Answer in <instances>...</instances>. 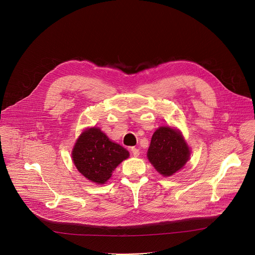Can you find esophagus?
<instances>
[{
  "mask_svg": "<svg viewBox=\"0 0 255 255\" xmlns=\"http://www.w3.org/2000/svg\"><path fill=\"white\" fill-rule=\"evenodd\" d=\"M131 151H132V153H133L134 156H139V154H140L139 149H137V148H135V147H131Z\"/></svg>",
  "mask_w": 255,
  "mask_h": 255,
  "instance_id": "34e87169",
  "label": "esophagus"
}]
</instances>
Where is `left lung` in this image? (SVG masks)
I'll return each mask as SVG.
<instances>
[{"label":"left lung","mask_w":255,"mask_h":255,"mask_svg":"<svg viewBox=\"0 0 255 255\" xmlns=\"http://www.w3.org/2000/svg\"><path fill=\"white\" fill-rule=\"evenodd\" d=\"M191 150L181 133L168 126L159 127L152 135L148 160L163 176H170L184 167Z\"/></svg>","instance_id":"1"}]
</instances>
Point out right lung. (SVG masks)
Returning a JSON list of instances; mask_svg holds the SVG:
<instances>
[{
    "label": "right lung",
    "instance_id": "add662e5",
    "mask_svg": "<svg viewBox=\"0 0 255 255\" xmlns=\"http://www.w3.org/2000/svg\"><path fill=\"white\" fill-rule=\"evenodd\" d=\"M71 157L78 170L86 178L102 185L111 177L113 170L129 157V152L109 139L100 128L93 127L80 135Z\"/></svg>",
    "mask_w": 255,
    "mask_h": 255
}]
</instances>
